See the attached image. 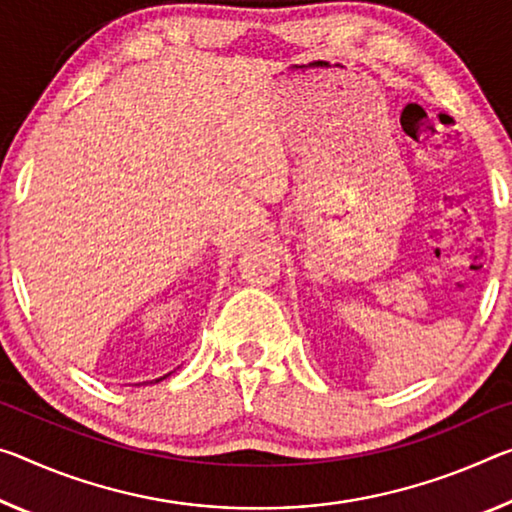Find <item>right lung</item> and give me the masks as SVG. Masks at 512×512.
I'll return each instance as SVG.
<instances>
[{
  "label": "right lung",
  "mask_w": 512,
  "mask_h": 512,
  "mask_svg": "<svg viewBox=\"0 0 512 512\" xmlns=\"http://www.w3.org/2000/svg\"><path fill=\"white\" fill-rule=\"evenodd\" d=\"M159 380H161V378H159Z\"/></svg>",
  "instance_id": "right-lung-1"
}]
</instances>
